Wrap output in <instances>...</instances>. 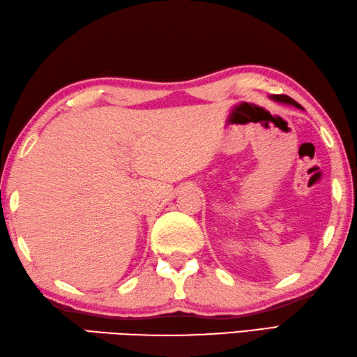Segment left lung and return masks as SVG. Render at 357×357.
<instances>
[{
    "mask_svg": "<svg viewBox=\"0 0 357 357\" xmlns=\"http://www.w3.org/2000/svg\"><path fill=\"white\" fill-rule=\"evenodd\" d=\"M271 100H275L278 102H284V105H291V106H295L298 109H303L295 100H291L290 96H287V95H271Z\"/></svg>",
    "mask_w": 357,
    "mask_h": 357,
    "instance_id": "left-lung-1",
    "label": "left lung"
}]
</instances>
